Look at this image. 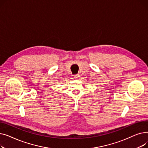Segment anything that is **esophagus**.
<instances>
[{
  "instance_id": "34e87169",
  "label": "esophagus",
  "mask_w": 148,
  "mask_h": 148,
  "mask_svg": "<svg viewBox=\"0 0 148 148\" xmlns=\"http://www.w3.org/2000/svg\"><path fill=\"white\" fill-rule=\"evenodd\" d=\"M74 78H75V79H79V77H80V74H75V75H74Z\"/></svg>"
}]
</instances>
